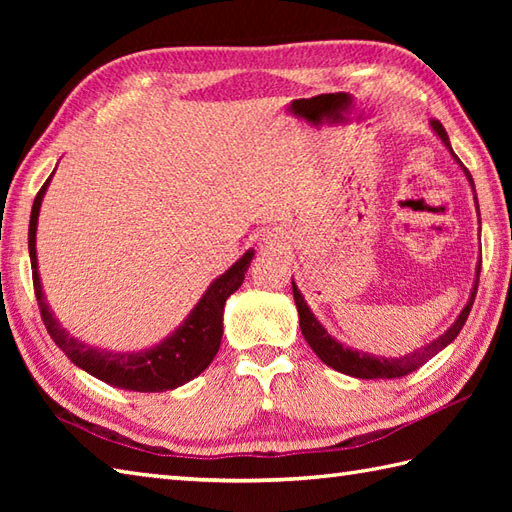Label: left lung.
Wrapping results in <instances>:
<instances>
[{
    "mask_svg": "<svg viewBox=\"0 0 512 512\" xmlns=\"http://www.w3.org/2000/svg\"><path fill=\"white\" fill-rule=\"evenodd\" d=\"M431 127L436 129V134L442 138V143L449 147V151L453 154L451 149V143H449V136L447 132H444V127L440 121H431ZM453 158L460 162V158L453 154ZM462 165V162H460ZM466 178H469L471 187L475 191V184H473V178L469 169H466L462 165ZM477 200V198H475ZM480 211V209H477ZM480 268L482 264L477 266V279H475V286H473V292H471V299L469 303H466L462 314L458 317V321H455L451 328L444 332L442 336H438L436 341H431L429 345L420 347V350L411 352L409 356H400V358H383V356H369V354H363V352H354L350 350V347H343L339 341L332 339V336L325 332L323 325L314 319V314L310 312V308L306 306V301H303L301 292L297 290L295 281H292V297H295V303H297V310H299V328H301V334L306 336L308 345L314 350V354H317L321 361L325 365H330L332 369H336V372H343L347 376H354V378H398V376H405L409 372H413V369L422 367L424 363L429 361L431 356H436L442 347H447L455 336L460 334V330L464 328L466 323V317H469V312L473 308V301H475V295H477V284H480Z\"/></svg>",
    "mask_w": 512,
    "mask_h": 512,
    "instance_id": "8db88e82",
    "label": "left lung"
}]
</instances>
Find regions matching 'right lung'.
Wrapping results in <instances>:
<instances>
[{
  "mask_svg": "<svg viewBox=\"0 0 512 512\" xmlns=\"http://www.w3.org/2000/svg\"><path fill=\"white\" fill-rule=\"evenodd\" d=\"M46 180L39 189L35 202H32L30 213V226H28V250H30V264H32V286H35V297L39 303V312L43 325H46L52 341L57 343L65 356L70 358L74 365H79L85 372L96 376L103 383H110L114 387L132 389V391H167L176 389L191 378L202 374L206 367L211 365L213 356L220 350L222 341V314L224 303L233 295V292L242 286L244 273L253 259V250L235 262L226 273L215 279L211 288L204 292L198 306L187 317L180 328L173 332L169 339L160 345L151 347L147 352L136 354H114L105 350H96V347L83 345L72 336L65 334L54 321L52 312L48 310V303L43 299L41 281L37 273V250H35V235H37V217L41 198L48 187Z\"/></svg>",
  "mask_w": 512,
  "mask_h": 512,
  "instance_id": "right-lung-1",
  "label": "right lung"
}]
</instances>
